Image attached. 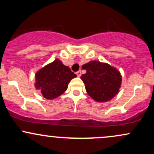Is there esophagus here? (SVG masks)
Masks as SVG:
<instances>
[{
    "label": "esophagus",
    "mask_w": 154,
    "mask_h": 154,
    "mask_svg": "<svg viewBox=\"0 0 154 154\" xmlns=\"http://www.w3.org/2000/svg\"><path fill=\"white\" fill-rule=\"evenodd\" d=\"M76 75H77V77H80L81 76V71H78L76 72Z\"/></svg>",
    "instance_id": "34e87169"
}]
</instances>
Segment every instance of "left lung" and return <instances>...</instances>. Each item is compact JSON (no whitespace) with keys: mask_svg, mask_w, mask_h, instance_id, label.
I'll return each mask as SVG.
<instances>
[{"mask_svg":"<svg viewBox=\"0 0 154 154\" xmlns=\"http://www.w3.org/2000/svg\"><path fill=\"white\" fill-rule=\"evenodd\" d=\"M86 73L81 76L88 94L96 102H107L119 91L122 75L109 63L91 61L82 65Z\"/></svg>","mask_w":154,"mask_h":154,"instance_id":"1","label":"left lung"}]
</instances>
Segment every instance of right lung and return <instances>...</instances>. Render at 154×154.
<instances>
[{"mask_svg":"<svg viewBox=\"0 0 154 154\" xmlns=\"http://www.w3.org/2000/svg\"><path fill=\"white\" fill-rule=\"evenodd\" d=\"M76 77L68 66L56 59L36 72L35 87L44 98L53 100L62 95L70 81Z\"/></svg>","mask_w":154,"mask_h":154,"instance_id":"1","label":"right lung"}]
</instances>
